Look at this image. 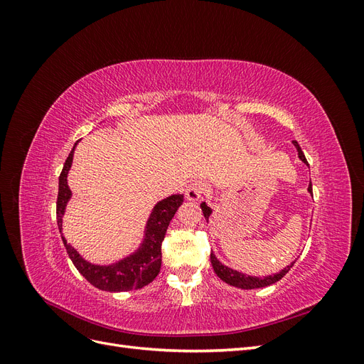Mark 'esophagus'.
<instances>
[{"label":"esophagus","instance_id":"1","mask_svg":"<svg viewBox=\"0 0 364 364\" xmlns=\"http://www.w3.org/2000/svg\"><path fill=\"white\" fill-rule=\"evenodd\" d=\"M206 191V185L202 181H193L185 190V197L191 202H197Z\"/></svg>","mask_w":364,"mask_h":364}]
</instances>
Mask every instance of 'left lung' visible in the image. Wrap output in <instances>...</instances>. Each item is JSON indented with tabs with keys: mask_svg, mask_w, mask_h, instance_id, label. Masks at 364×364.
Returning a JSON list of instances; mask_svg holds the SVG:
<instances>
[{
	"mask_svg": "<svg viewBox=\"0 0 364 364\" xmlns=\"http://www.w3.org/2000/svg\"><path fill=\"white\" fill-rule=\"evenodd\" d=\"M293 144H294V147H296V150H297V156H299V159H301L304 164L308 165L306 158H305V155H304V151L301 150L299 144H297L296 141H293ZM308 193L313 194L311 182H310V185H308ZM200 208H202L203 215H205L206 222H208L209 217H211V214H213V209L206 205V202H202V203H200ZM294 262H296V259H294L291 264H289L287 267H284L281 272H278V273L269 274V277H259V278H258V277H250V274L241 273V272H238V270H234V269H230V267L225 266V264H222V262H220V261L217 259V257L214 255V253H211V264H213V269H214L217 277H218L220 279H222V281H225L226 284L232 285V287L245 289V290L267 287V285H272V284H274V282H278L279 279H282V278L285 277V273H289V270L293 267Z\"/></svg>",
	"mask_w": 364,
	"mask_h": 364,
	"instance_id": "left-lung-1",
	"label": "left lung"
}]
</instances>
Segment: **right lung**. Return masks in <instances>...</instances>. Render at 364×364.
<instances>
[{"label": "right lung", "instance_id": "obj_1", "mask_svg": "<svg viewBox=\"0 0 364 364\" xmlns=\"http://www.w3.org/2000/svg\"><path fill=\"white\" fill-rule=\"evenodd\" d=\"M75 142L70 156L65 161L62 173L59 176V194H58V205H56V215H58V226L62 234V218L67 205L71 199V190L68 186V173L73 165V156ZM183 202V194H173L167 199L159 200L153 206L149 220L144 228V237L139 246L130 253V255L121 258L111 264H94L85 259L79 252H77L71 245L67 243V240L62 235V241L65 249L68 252L75 269L80 274L90 281L94 287L103 291H130L142 289L144 285L150 284L158 277L161 270V245L162 240L167 232V228L174 217L178 208Z\"/></svg>", "mask_w": 364, "mask_h": 364}]
</instances>
